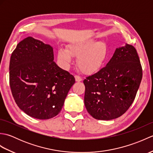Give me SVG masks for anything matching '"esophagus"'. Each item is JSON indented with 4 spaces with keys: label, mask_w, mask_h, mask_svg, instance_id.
<instances>
[{
    "label": "esophagus",
    "mask_w": 153,
    "mask_h": 153,
    "mask_svg": "<svg viewBox=\"0 0 153 153\" xmlns=\"http://www.w3.org/2000/svg\"><path fill=\"white\" fill-rule=\"evenodd\" d=\"M75 79H76V82H81L82 80V77H79V76H75Z\"/></svg>",
    "instance_id": "34e87169"
}]
</instances>
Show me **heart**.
I'll return each mask as SVG.
<instances>
[{
	"label": "heart",
	"instance_id": "1",
	"mask_svg": "<svg viewBox=\"0 0 153 153\" xmlns=\"http://www.w3.org/2000/svg\"><path fill=\"white\" fill-rule=\"evenodd\" d=\"M72 56L77 57V64L82 72L93 74L101 69L108 56V48L105 41L86 39L68 45V50L58 51V58L65 68L72 62Z\"/></svg>",
	"mask_w": 153,
	"mask_h": 153
}]
</instances>
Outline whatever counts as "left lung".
I'll use <instances>...</instances> for the list:
<instances>
[{"mask_svg":"<svg viewBox=\"0 0 153 153\" xmlns=\"http://www.w3.org/2000/svg\"><path fill=\"white\" fill-rule=\"evenodd\" d=\"M142 75L135 47L126 44L117 48L105 67L83 80L84 103L87 112L100 120L121 116L134 102Z\"/></svg>","mask_w":153,"mask_h":153,"instance_id":"1","label":"left lung"}]
</instances>
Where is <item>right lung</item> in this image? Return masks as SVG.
Listing matches in <instances>:
<instances>
[{"label": "right lung", "instance_id": "add662e5", "mask_svg": "<svg viewBox=\"0 0 153 153\" xmlns=\"http://www.w3.org/2000/svg\"><path fill=\"white\" fill-rule=\"evenodd\" d=\"M51 45L28 37L18 44L10 61V85L16 103L34 118L59 114L75 82L54 62Z\"/></svg>", "mask_w": 153, "mask_h": 153}]
</instances>
